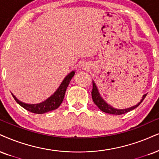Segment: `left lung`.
<instances>
[{
    "mask_svg": "<svg viewBox=\"0 0 159 159\" xmlns=\"http://www.w3.org/2000/svg\"><path fill=\"white\" fill-rule=\"evenodd\" d=\"M92 83H93V89H92V91H91V95H92V99H93V102L95 103V105H97V106L99 107L102 111H103V112L107 113H111V114L121 115L132 111V110L136 108V107H138L139 105L142 102V101L144 100V98H145L147 96V93L146 94L143 95L141 101L137 104V105H134V106H132L130 107H128V108H125V109H116L115 108V107L111 106V105H110L106 101H105V99H103V98L102 97V96L100 95V93H99L97 86L94 83V81H93Z\"/></svg>",
    "mask_w": 159,
    "mask_h": 159,
    "instance_id": "1",
    "label": "left lung"
}]
</instances>
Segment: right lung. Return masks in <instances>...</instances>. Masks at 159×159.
<instances>
[{
	"instance_id": "1",
	"label": "right lung",
	"mask_w": 159,
	"mask_h": 159,
	"mask_svg": "<svg viewBox=\"0 0 159 159\" xmlns=\"http://www.w3.org/2000/svg\"><path fill=\"white\" fill-rule=\"evenodd\" d=\"M74 74H75V71L74 70L70 71L64 78V80H62L61 84L59 86L58 89L56 90V91L51 97H48V99H46V100H44L40 103L28 104L23 102L20 101L12 93H11V94H12L15 101L21 107H23V108H25V110H27V111H30L32 113H38V114H43V113H47L48 111H52L53 110L58 108L59 106L61 105L62 102L64 99L65 93H66L68 84H69L72 77L74 76Z\"/></svg>"
}]
</instances>
